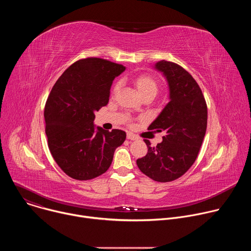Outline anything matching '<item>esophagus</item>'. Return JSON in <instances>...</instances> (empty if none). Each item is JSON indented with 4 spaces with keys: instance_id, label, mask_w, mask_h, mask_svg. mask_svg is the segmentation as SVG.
Wrapping results in <instances>:
<instances>
[{
    "instance_id": "1",
    "label": "esophagus",
    "mask_w": 251,
    "mask_h": 251,
    "mask_svg": "<svg viewBox=\"0 0 251 251\" xmlns=\"http://www.w3.org/2000/svg\"><path fill=\"white\" fill-rule=\"evenodd\" d=\"M127 139H128V140H131V141H135V140H138V137H137L136 135H134L133 133L128 132V133H127Z\"/></svg>"
}]
</instances>
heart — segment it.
<instances>
[{
    "label": "heart",
    "mask_w": 251,
    "mask_h": 251,
    "mask_svg": "<svg viewBox=\"0 0 251 251\" xmlns=\"http://www.w3.org/2000/svg\"><path fill=\"white\" fill-rule=\"evenodd\" d=\"M136 84H137V87H138L141 94L149 92V91L157 92V90H158L157 82L150 76H140V77H138L137 80H136ZM119 87H120V83H117L114 87V92L115 93L119 90Z\"/></svg>",
    "instance_id": "heart-1"
}]
</instances>
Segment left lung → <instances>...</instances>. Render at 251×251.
<instances>
[{
	"instance_id": "obj_1",
	"label": "left lung",
	"mask_w": 251,
	"mask_h": 251,
	"mask_svg": "<svg viewBox=\"0 0 251 251\" xmlns=\"http://www.w3.org/2000/svg\"><path fill=\"white\" fill-rule=\"evenodd\" d=\"M153 67L167 81L169 102L148 129L166 135L155 147L145 140L148 153L137 165L152 180L166 183L182 176L195 163L205 135L207 108L199 84L182 66L160 60Z\"/></svg>"
}]
</instances>
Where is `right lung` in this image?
Segmentation results:
<instances>
[{"label": "right lung", "mask_w": 251, "mask_h": 251, "mask_svg": "<svg viewBox=\"0 0 251 251\" xmlns=\"http://www.w3.org/2000/svg\"><path fill=\"white\" fill-rule=\"evenodd\" d=\"M125 66L97 57L70 65L53 85L45 107L50 151L70 177L91 180L109 169L126 133L94 125L95 112L109 101L110 88Z\"/></svg>", "instance_id": "1"}]
</instances>
